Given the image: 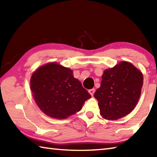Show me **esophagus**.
Masks as SVG:
<instances>
[{
  "label": "esophagus",
  "instance_id": "34e87169",
  "mask_svg": "<svg viewBox=\"0 0 157 157\" xmlns=\"http://www.w3.org/2000/svg\"><path fill=\"white\" fill-rule=\"evenodd\" d=\"M88 92H89L90 94H91V96H93V95H94V92H95V89L94 88H92V89L89 90Z\"/></svg>",
  "mask_w": 157,
  "mask_h": 157
}]
</instances>
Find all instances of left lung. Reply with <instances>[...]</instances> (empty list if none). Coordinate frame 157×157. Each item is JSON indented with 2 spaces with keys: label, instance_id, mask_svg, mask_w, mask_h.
<instances>
[{
  "label": "left lung",
  "instance_id": "left-lung-1",
  "mask_svg": "<svg viewBox=\"0 0 157 157\" xmlns=\"http://www.w3.org/2000/svg\"><path fill=\"white\" fill-rule=\"evenodd\" d=\"M142 85V72L129 62H120L114 67L106 69L101 87L94 95L101 116L116 120L128 115L137 105Z\"/></svg>",
  "mask_w": 157,
  "mask_h": 157
}]
</instances>
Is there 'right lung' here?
Instances as JSON below:
<instances>
[{
    "instance_id": "1",
    "label": "right lung",
    "mask_w": 157,
    "mask_h": 157,
    "mask_svg": "<svg viewBox=\"0 0 157 157\" xmlns=\"http://www.w3.org/2000/svg\"><path fill=\"white\" fill-rule=\"evenodd\" d=\"M30 88L36 104L51 117L66 119L80 111L91 97L73 71L56 63L41 66L33 73Z\"/></svg>"
}]
</instances>
